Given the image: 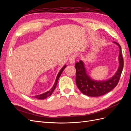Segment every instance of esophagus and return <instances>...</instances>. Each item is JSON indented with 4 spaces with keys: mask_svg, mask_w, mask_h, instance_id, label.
Returning a JSON list of instances; mask_svg holds the SVG:
<instances>
[{
    "mask_svg": "<svg viewBox=\"0 0 131 131\" xmlns=\"http://www.w3.org/2000/svg\"><path fill=\"white\" fill-rule=\"evenodd\" d=\"M75 55H71L69 57V63L70 64H73L75 62Z\"/></svg>",
    "mask_w": 131,
    "mask_h": 131,
    "instance_id": "1",
    "label": "esophagus"
}]
</instances>
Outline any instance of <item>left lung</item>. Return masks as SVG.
Wrapping results in <instances>:
<instances>
[{
    "mask_svg": "<svg viewBox=\"0 0 131 131\" xmlns=\"http://www.w3.org/2000/svg\"><path fill=\"white\" fill-rule=\"evenodd\" d=\"M114 43L119 46L120 66L115 75L113 77L106 81H97L91 79L86 74L84 62L80 61L75 64L76 68V84L81 92L87 96L91 97H99L110 92L114 89L119 81L124 67V58L122 56L121 47L116 42Z\"/></svg>",
    "mask_w": 131,
    "mask_h": 131,
    "instance_id": "left-lung-1",
    "label": "left lung"
}]
</instances>
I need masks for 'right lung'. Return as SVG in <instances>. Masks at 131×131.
I'll return each mask as SVG.
<instances>
[{"instance_id": "obj_1", "label": "right lung", "mask_w": 131, "mask_h": 131, "mask_svg": "<svg viewBox=\"0 0 131 131\" xmlns=\"http://www.w3.org/2000/svg\"><path fill=\"white\" fill-rule=\"evenodd\" d=\"M66 67V66L65 65L64 67H63V68H62V69L60 70V72H59V73L58 74L57 76V78H56V81H55L54 84L53 86L52 87V88L51 89V90H50V91H47V92H45L44 93H43V94H40V95H38V96H35L34 98H37V99H38V100H44V99L46 98L47 97L51 96V95L52 94V92H53V91L54 90L55 88H56V87L57 84V82H58V79H59V77H60L61 75V74H62V73L63 72V70L65 69Z\"/></svg>"}]
</instances>
